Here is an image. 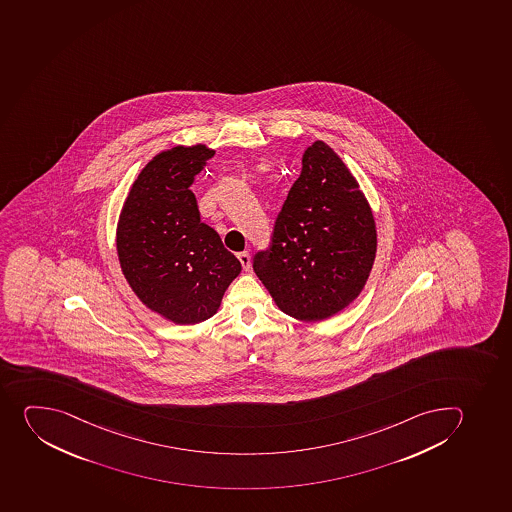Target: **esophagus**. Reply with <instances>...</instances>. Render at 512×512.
I'll list each match as a JSON object with an SVG mask.
<instances>
[{"label": "esophagus", "instance_id": "obj_1", "mask_svg": "<svg viewBox=\"0 0 512 512\" xmlns=\"http://www.w3.org/2000/svg\"><path fill=\"white\" fill-rule=\"evenodd\" d=\"M237 258H239V262L242 263V268H244V270H249V268H250L249 252H240V254L237 255Z\"/></svg>", "mask_w": 512, "mask_h": 512}]
</instances>
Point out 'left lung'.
<instances>
[{
	"label": "left lung",
	"mask_w": 512,
	"mask_h": 512,
	"mask_svg": "<svg viewBox=\"0 0 512 512\" xmlns=\"http://www.w3.org/2000/svg\"><path fill=\"white\" fill-rule=\"evenodd\" d=\"M268 249L254 272L278 308L301 321L344 310L366 285L376 258L371 207L343 160L324 141L306 148Z\"/></svg>",
	"instance_id": "left-lung-1"
}]
</instances>
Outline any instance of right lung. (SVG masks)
I'll return each instance as SVG.
<instances>
[{
	"label": "right lung",
	"mask_w": 512,
	"mask_h": 512,
	"mask_svg": "<svg viewBox=\"0 0 512 512\" xmlns=\"http://www.w3.org/2000/svg\"><path fill=\"white\" fill-rule=\"evenodd\" d=\"M214 150L174 146L141 169L117 227L122 272L150 310L176 324L216 315L240 262L201 222L191 191Z\"/></svg>",
	"instance_id": "right-lung-1"
}]
</instances>
